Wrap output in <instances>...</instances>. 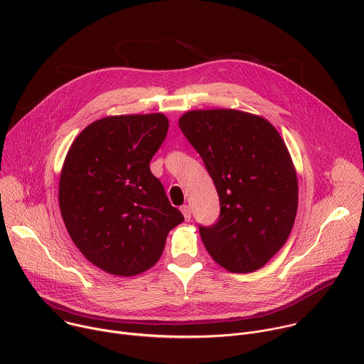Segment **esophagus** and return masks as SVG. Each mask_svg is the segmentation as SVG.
Instances as JSON below:
<instances>
[{
    "mask_svg": "<svg viewBox=\"0 0 364 364\" xmlns=\"http://www.w3.org/2000/svg\"><path fill=\"white\" fill-rule=\"evenodd\" d=\"M180 210H181V213H183V216H184L186 222H190V219H191V210H190V207H188L187 204H184Z\"/></svg>",
    "mask_w": 364,
    "mask_h": 364,
    "instance_id": "34e87169",
    "label": "esophagus"
}]
</instances>
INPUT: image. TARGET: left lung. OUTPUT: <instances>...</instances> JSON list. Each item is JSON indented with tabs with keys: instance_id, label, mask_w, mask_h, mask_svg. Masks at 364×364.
Returning <instances> with one entry per match:
<instances>
[{
	"instance_id": "obj_1",
	"label": "left lung",
	"mask_w": 364,
	"mask_h": 364,
	"mask_svg": "<svg viewBox=\"0 0 364 364\" xmlns=\"http://www.w3.org/2000/svg\"><path fill=\"white\" fill-rule=\"evenodd\" d=\"M178 125L220 200L218 222L200 226L207 252L229 272L262 268L296 216L298 181L285 142L265 118L236 109L190 111Z\"/></svg>"
}]
</instances>
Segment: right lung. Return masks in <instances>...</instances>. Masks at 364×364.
Segmentation results:
<instances>
[{"label": "right lung", "mask_w": 364, "mask_h": 364, "mask_svg": "<svg viewBox=\"0 0 364 364\" xmlns=\"http://www.w3.org/2000/svg\"><path fill=\"white\" fill-rule=\"evenodd\" d=\"M167 131L163 114L107 117L69 148L59 183L62 218L83 256L108 274L132 277L154 267L168 232L184 220L149 170Z\"/></svg>", "instance_id": "1"}]
</instances>
